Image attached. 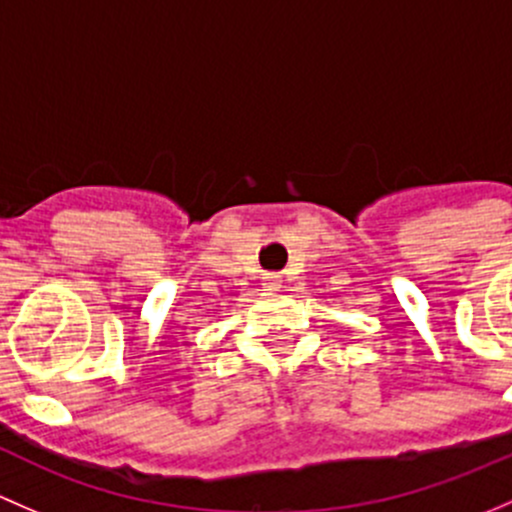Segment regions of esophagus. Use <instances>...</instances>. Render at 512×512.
<instances>
[{"label":"esophagus","mask_w":512,"mask_h":512,"mask_svg":"<svg viewBox=\"0 0 512 512\" xmlns=\"http://www.w3.org/2000/svg\"><path fill=\"white\" fill-rule=\"evenodd\" d=\"M263 281H266L263 286L271 288V291H273V288L281 286V276H276V273H266V276H263Z\"/></svg>","instance_id":"esophagus-1"}]
</instances>
